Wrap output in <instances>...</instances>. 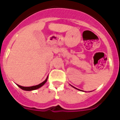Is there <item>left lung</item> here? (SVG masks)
<instances>
[{"label":"left lung","instance_id":"obj_1","mask_svg":"<svg viewBox=\"0 0 120 120\" xmlns=\"http://www.w3.org/2000/svg\"><path fill=\"white\" fill-rule=\"evenodd\" d=\"M74 88H75V87H74ZM76 89H77V88H76ZM77 90H78V89H77Z\"/></svg>","mask_w":120,"mask_h":120}]
</instances>
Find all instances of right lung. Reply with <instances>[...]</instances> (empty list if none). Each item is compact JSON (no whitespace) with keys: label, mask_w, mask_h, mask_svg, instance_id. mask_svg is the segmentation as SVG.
Wrapping results in <instances>:
<instances>
[{"label":"right lung","mask_w":120,"mask_h":120,"mask_svg":"<svg viewBox=\"0 0 120 120\" xmlns=\"http://www.w3.org/2000/svg\"><path fill=\"white\" fill-rule=\"evenodd\" d=\"M47 78H48V77H47V79H45L44 82H43L42 83H40L39 85H35V86H29V87H25V86H22L19 85H18V86L21 89H22V90H26V91H32V90H37V89L41 87V86H43V85H44V83L46 82H47Z\"/></svg>","instance_id":"1"}]
</instances>
